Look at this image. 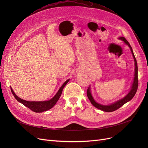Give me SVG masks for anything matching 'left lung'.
Instances as JSON below:
<instances>
[{"instance_id":"1","label":"left lung","mask_w":148,"mask_h":148,"mask_svg":"<svg viewBox=\"0 0 148 148\" xmlns=\"http://www.w3.org/2000/svg\"><path fill=\"white\" fill-rule=\"evenodd\" d=\"M119 40H122V41H123L127 45H128V46L129 47L130 50H131L132 54H133V56L134 60V65H135L134 74V77L133 79V83H132L131 86L130 90L127 94V95H125L122 99L117 101H116V102L110 104H108V105H103L101 104L98 103L97 102L95 101V100L94 99V97H93V96L92 95L90 86H89V87L88 88V89L87 90V96H88L89 99L90 100L91 104L94 107H95L96 108H98V109H99L101 110H103L104 112H112L115 111L117 109H118V108H120L121 107H122L123 104H125L127 102L130 101L131 99H132V98H133L134 97V96L135 95L136 93L137 92V88H138V67H137V60L136 59L135 56L133 53V49H132V47H131L130 44H129V42L127 41V40L123 36L119 37Z\"/></svg>"}]
</instances>
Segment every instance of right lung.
<instances>
[{
  "mask_svg": "<svg viewBox=\"0 0 148 148\" xmlns=\"http://www.w3.org/2000/svg\"><path fill=\"white\" fill-rule=\"evenodd\" d=\"M69 81V79L65 81L64 84L62 85V86L59 88V90L51 99L48 100V101H26L23 99L20 98H19L18 96L16 95L14 92L13 91L12 88H11V92L15 98L16 99L18 102L23 104L26 107H28L30 109L36 113H41L43 112L47 111L51 108L54 105L56 104L58 101L59 100V98L61 96L62 90H63L64 88L65 87V85L67 84V83Z\"/></svg>",
  "mask_w": 148,
  "mask_h": 148,
  "instance_id": "add662e5",
  "label": "right lung"
}]
</instances>
